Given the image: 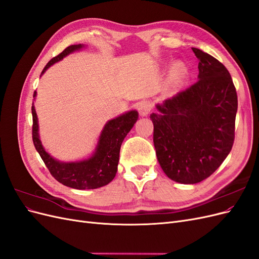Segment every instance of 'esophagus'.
Instances as JSON below:
<instances>
[{
	"label": "esophagus",
	"mask_w": 259,
	"mask_h": 259,
	"mask_svg": "<svg viewBox=\"0 0 259 259\" xmlns=\"http://www.w3.org/2000/svg\"><path fill=\"white\" fill-rule=\"evenodd\" d=\"M151 109H152V104L148 100L140 101V103L138 104V111L142 116H147L149 114V112L151 111Z\"/></svg>",
	"instance_id": "1"
}]
</instances>
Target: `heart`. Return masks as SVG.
Returning a JSON list of instances; mask_svg holds the SVG:
<instances>
[{
  "mask_svg": "<svg viewBox=\"0 0 259 259\" xmlns=\"http://www.w3.org/2000/svg\"><path fill=\"white\" fill-rule=\"evenodd\" d=\"M173 71L175 74H184L186 71V66L180 61L175 62L173 66Z\"/></svg>",
  "mask_w": 259,
  "mask_h": 259,
  "instance_id": "obj_1",
  "label": "heart"
}]
</instances>
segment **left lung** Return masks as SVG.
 Wrapping results in <instances>:
<instances>
[{
  "instance_id": "8db88e82",
  "label": "left lung",
  "mask_w": 259,
  "mask_h": 259,
  "mask_svg": "<svg viewBox=\"0 0 259 259\" xmlns=\"http://www.w3.org/2000/svg\"><path fill=\"white\" fill-rule=\"evenodd\" d=\"M198 82L156 104L153 144L164 173L176 183L198 184L231 151L238 96L226 67L199 49Z\"/></svg>"
}]
</instances>
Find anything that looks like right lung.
Returning <instances> with one entry per match:
<instances>
[{"label": "right lung", "instance_id": "right-lung-1", "mask_svg": "<svg viewBox=\"0 0 259 259\" xmlns=\"http://www.w3.org/2000/svg\"><path fill=\"white\" fill-rule=\"evenodd\" d=\"M85 48L86 46L83 44L68 46L58 56L49 61L41 75H43L50 67L62 60L68 55L82 51ZM33 97L35 99L36 92H34ZM31 110H32L33 117L32 138L34 147L46 167L57 182L79 190L97 189L112 182L117 171L121 145L138 120L137 110L126 111L115 116L114 119L107 121L100 132L95 149L89 158L68 162L55 159L45 150L41 142L40 133H38V120L34 103H32Z\"/></svg>", "mask_w": 259, "mask_h": 259}]
</instances>
